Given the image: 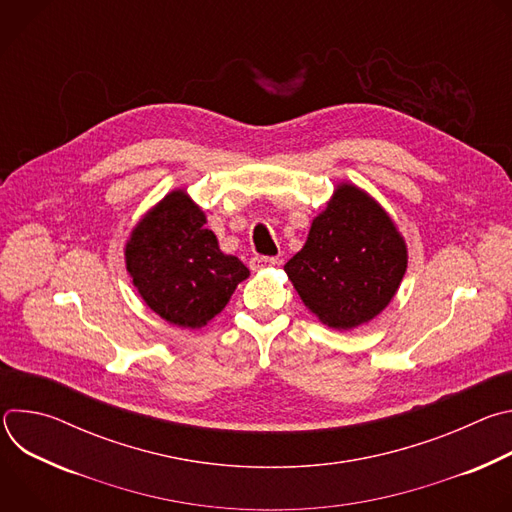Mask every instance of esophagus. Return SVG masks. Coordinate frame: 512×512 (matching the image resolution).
I'll list each match as a JSON object with an SVG mask.
<instances>
[{"label":"esophagus","mask_w":512,"mask_h":512,"mask_svg":"<svg viewBox=\"0 0 512 512\" xmlns=\"http://www.w3.org/2000/svg\"><path fill=\"white\" fill-rule=\"evenodd\" d=\"M273 265H277V259H275V257H265V255H255V257H251V261H249V267H251L253 271H261V269L273 267Z\"/></svg>","instance_id":"1"}]
</instances>
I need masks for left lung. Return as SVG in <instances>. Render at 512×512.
I'll return each mask as SVG.
<instances>
[{"label":"left lung","instance_id":"obj_1","mask_svg":"<svg viewBox=\"0 0 512 512\" xmlns=\"http://www.w3.org/2000/svg\"><path fill=\"white\" fill-rule=\"evenodd\" d=\"M283 269L322 324L352 330L393 300L407 269V247L367 192L340 184L314 218L304 249Z\"/></svg>","mask_w":512,"mask_h":512}]
</instances>
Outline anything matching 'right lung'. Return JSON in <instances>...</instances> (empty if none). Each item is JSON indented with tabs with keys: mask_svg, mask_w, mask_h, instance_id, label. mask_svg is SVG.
Returning <instances> with one entry per match:
<instances>
[{
	"mask_svg": "<svg viewBox=\"0 0 512 512\" xmlns=\"http://www.w3.org/2000/svg\"><path fill=\"white\" fill-rule=\"evenodd\" d=\"M206 216L184 190L145 214L125 245V265L139 296L180 328H200L231 300L249 269L218 249Z\"/></svg>",
	"mask_w": 512,
	"mask_h": 512,
	"instance_id": "1",
	"label": "right lung"
}]
</instances>
